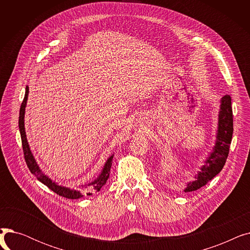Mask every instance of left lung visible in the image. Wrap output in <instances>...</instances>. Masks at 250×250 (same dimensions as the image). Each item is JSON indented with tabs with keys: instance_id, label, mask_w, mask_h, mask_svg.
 <instances>
[{
	"instance_id": "1",
	"label": "left lung",
	"mask_w": 250,
	"mask_h": 250,
	"mask_svg": "<svg viewBox=\"0 0 250 250\" xmlns=\"http://www.w3.org/2000/svg\"><path fill=\"white\" fill-rule=\"evenodd\" d=\"M233 135V112L230 95H225L221 99V108L219 112V122L217 130L216 145L209 154L201 171L195 175V180L188 182L185 189L186 192L193 191L206 186L212 180L224 167Z\"/></svg>"
}]
</instances>
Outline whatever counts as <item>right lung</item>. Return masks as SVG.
Segmentation results:
<instances>
[{"mask_svg": "<svg viewBox=\"0 0 250 250\" xmlns=\"http://www.w3.org/2000/svg\"><path fill=\"white\" fill-rule=\"evenodd\" d=\"M28 92H29V89H28V87H26L25 96L22 101L21 107H20V113H19V129H20V135H21L22 148H23L25 162H26V164H27V167L29 168L30 172L33 175H35V177L39 181L42 182L43 185H45L49 189H51L57 194L63 196V198L71 199V200L80 199L83 196V192H81L80 190H75V189H71L69 188H64V187H61V186L57 185L56 182H54L50 178H48L46 175L43 174V172L42 171L41 168H39V166L37 165V163L34 159V157L29 148L27 139H26V133H25V127H24V114H25L26 102H27V98H28ZM112 160H113V155L110 156L107 159L106 163H105V165L103 167V170L101 171V174L98 176L97 179L90 182L89 185L82 186V188L88 191L87 194H92V192L93 191H99L100 188L105 185V183H106V181L109 177V174H110V168H111Z\"/></svg>", "mask_w": 250, "mask_h": 250, "instance_id": "1", "label": "right lung"}]
</instances>
